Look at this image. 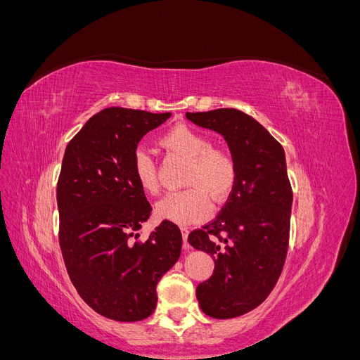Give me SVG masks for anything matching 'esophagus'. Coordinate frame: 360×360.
I'll return each mask as SVG.
<instances>
[{"label":"esophagus","mask_w":360,"mask_h":360,"mask_svg":"<svg viewBox=\"0 0 360 360\" xmlns=\"http://www.w3.org/2000/svg\"><path fill=\"white\" fill-rule=\"evenodd\" d=\"M181 234H183V248L189 249L191 245L188 243V236H189V230L186 226H181Z\"/></svg>","instance_id":"1"}]
</instances>
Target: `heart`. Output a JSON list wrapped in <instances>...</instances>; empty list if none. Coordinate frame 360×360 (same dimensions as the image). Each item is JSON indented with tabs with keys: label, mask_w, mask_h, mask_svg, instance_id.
<instances>
[{
	"label": "heart",
	"mask_w": 360,
	"mask_h": 360,
	"mask_svg": "<svg viewBox=\"0 0 360 360\" xmlns=\"http://www.w3.org/2000/svg\"><path fill=\"white\" fill-rule=\"evenodd\" d=\"M168 153L188 162L184 184L191 186L167 195L158 202L156 213L162 219L177 224H192L205 219L210 201L222 202L236 186L238 167L236 156L226 147H214L212 138L189 124H177L160 138ZM134 176L141 189L159 192L158 169L144 148H136L132 160Z\"/></svg>",
	"instance_id": "b5f03b06"
}]
</instances>
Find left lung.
Here are the masks:
<instances>
[{
    "instance_id": "left-lung-1",
    "label": "left lung",
    "mask_w": 360,
    "mask_h": 360,
    "mask_svg": "<svg viewBox=\"0 0 360 360\" xmlns=\"http://www.w3.org/2000/svg\"><path fill=\"white\" fill-rule=\"evenodd\" d=\"M186 118L221 134L237 160L236 186L221 213L188 237L214 259L213 275L197 287L202 312L234 319L266 300L285 263L292 204L285 153L266 127L234 108Z\"/></svg>"
}]
</instances>
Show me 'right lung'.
Wrapping results in <instances>:
<instances>
[{
	"mask_svg": "<svg viewBox=\"0 0 360 360\" xmlns=\"http://www.w3.org/2000/svg\"><path fill=\"white\" fill-rule=\"evenodd\" d=\"M169 117L106 108L64 151L57 184L64 264L84 302L115 321L153 314L158 282L181 252L180 228L168 219L146 240L136 233L151 205L135 180L134 153L143 136Z\"/></svg>",
	"mask_w": 360,
	"mask_h": 360,
	"instance_id": "1",
	"label": "right lung"
}]
</instances>
